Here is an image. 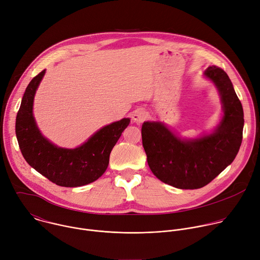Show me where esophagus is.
I'll list each match as a JSON object with an SVG mask.
<instances>
[{
    "mask_svg": "<svg viewBox=\"0 0 260 260\" xmlns=\"http://www.w3.org/2000/svg\"><path fill=\"white\" fill-rule=\"evenodd\" d=\"M147 116H148V114H147V112H146L145 110H143V109H138V110L135 111L134 114H133V120L140 123V122H142L143 120H145V119L147 118Z\"/></svg>",
    "mask_w": 260,
    "mask_h": 260,
    "instance_id": "obj_1",
    "label": "esophagus"
}]
</instances>
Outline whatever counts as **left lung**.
Listing matches in <instances>:
<instances>
[{
    "label": "left lung",
    "mask_w": 260,
    "mask_h": 260,
    "mask_svg": "<svg viewBox=\"0 0 260 260\" xmlns=\"http://www.w3.org/2000/svg\"><path fill=\"white\" fill-rule=\"evenodd\" d=\"M203 75L217 88L223 112L211 134L182 139L160 121L142 125L143 147L151 172L180 189L206 186L234 161L243 139V107L228 74L212 66Z\"/></svg>",
    "instance_id": "8db88e82"
}]
</instances>
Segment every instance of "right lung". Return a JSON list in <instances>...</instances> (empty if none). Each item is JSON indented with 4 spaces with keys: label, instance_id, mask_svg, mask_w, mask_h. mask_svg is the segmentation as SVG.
Masks as SVG:
<instances>
[{
    "label": "right lung",
    "instance_id": "1",
    "mask_svg": "<svg viewBox=\"0 0 260 260\" xmlns=\"http://www.w3.org/2000/svg\"><path fill=\"white\" fill-rule=\"evenodd\" d=\"M46 70L28 83L16 116L15 132L26 162L51 182L63 187H78L98 180L107 170L110 153L131 122L123 118L95 132L76 148H62L51 143L36 123L34 99Z\"/></svg>",
    "mask_w": 260,
    "mask_h": 260
}]
</instances>
